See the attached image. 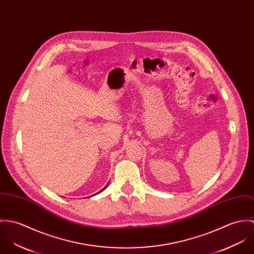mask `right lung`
Returning a JSON list of instances; mask_svg holds the SVG:
<instances>
[{"label": "right lung", "mask_w": 254, "mask_h": 254, "mask_svg": "<svg viewBox=\"0 0 254 254\" xmlns=\"http://www.w3.org/2000/svg\"><path fill=\"white\" fill-rule=\"evenodd\" d=\"M106 187H107V185H106V186H105V187H104V188H103V189H102V190H101V191H99V192H98V193H96V194H99V193H100V192H102V191H103V190H105V188H106Z\"/></svg>", "instance_id": "add662e5"}]
</instances>
